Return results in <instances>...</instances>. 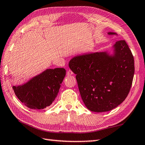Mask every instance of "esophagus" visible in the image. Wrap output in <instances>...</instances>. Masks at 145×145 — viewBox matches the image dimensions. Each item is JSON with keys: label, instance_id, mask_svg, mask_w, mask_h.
I'll use <instances>...</instances> for the list:
<instances>
[{"label": "esophagus", "instance_id": "obj_1", "mask_svg": "<svg viewBox=\"0 0 145 145\" xmlns=\"http://www.w3.org/2000/svg\"><path fill=\"white\" fill-rule=\"evenodd\" d=\"M72 74H73V72L71 70L67 71V76H70V75H72Z\"/></svg>", "mask_w": 145, "mask_h": 145}]
</instances>
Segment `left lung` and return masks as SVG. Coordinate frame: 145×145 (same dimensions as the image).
I'll use <instances>...</instances> for the list:
<instances>
[{"mask_svg":"<svg viewBox=\"0 0 145 145\" xmlns=\"http://www.w3.org/2000/svg\"><path fill=\"white\" fill-rule=\"evenodd\" d=\"M113 47L112 55L107 52L84 54L69 63L76 74L82 101L92 112H107L117 107L126 99L132 85L135 66L131 50L125 40L117 41Z\"/></svg>","mask_w":145,"mask_h":145,"instance_id":"1","label":"left lung"}]
</instances>
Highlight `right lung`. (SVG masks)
<instances>
[{
  "label": "right lung",
  "instance_id": "obj_1",
  "mask_svg": "<svg viewBox=\"0 0 145 145\" xmlns=\"http://www.w3.org/2000/svg\"><path fill=\"white\" fill-rule=\"evenodd\" d=\"M65 75L64 68L48 69L24 84L12 88L18 99L27 107L43 109L54 101Z\"/></svg>",
  "mask_w": 145,
  "mask_h": 145
}]
</instances>
